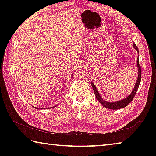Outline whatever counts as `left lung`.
<instances>
[{
    "mask_svg": "<svg viewBox=\"0 0 156 156\" xmlns=\"http://www.w3.org/2000/svg\"><path fill=\"white\" fill-rule=\"evenodd\" d=\"M133 48L136 50L137 52L139 54L138 47L136 45V44L134 43H133ZM137 67H138V79H137V82L135 84V87H134V88L133 89V90H132V92L130 94V95H129V96L126 97L125 99L118 100V101H116V102L105 101V100H104L102 98V97H101V96H100V94H99V92H98V91L96 87L95 86V84L92 83V82H91V84L92 87H93L95 96H96V98L100 102V103H101L102 106L105 108H107V109H122V108L125 107L126 106H127V105L130 103V102L132 101V100L133 99L134 96H135L136 91H137V90H138L139 85H140V81H141L142 71H141L140 65V64H139V57L137 58Z\"/></svg>",
    "mask_w": 156,
    "mask_h": 156,
    "instance_id": "left-lung-1",
    "label": "left lung"
}]
</instances>
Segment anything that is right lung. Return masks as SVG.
Listing matches in <instances>:
<instances>
[{
	"mask_svg": "<svg viewBox=\"0 0 156 156\" xmlns=\"http://www.w3.org/2000/svg\"><path fill=\"white\" fill-rule=\"evenodd\" d=\"M58 105H56V106H54V107H52L51 108H54V107H56V106H58ZM34 108H35V109H39V108H38V107H34ZM50 108H51V107H49V109H50Z\"/></svg>",
	"mask_w": 156,
	"mask_h": 156,
	"instance_id": "right-lung-1",
	"label": "right lung"
}]
</instances>
